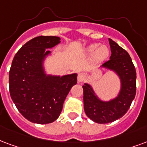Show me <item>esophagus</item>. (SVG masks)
I'll return each mask as SVG.
<instances>
[{
	"label": "esophagus",
	"mask_w": 147,
	"mask_h": 147,
	"mask_svg": "<svg viewBox=\"0 0 147 147\" xmlns=\"http://www.w3.org/2000/svg\"><path fill=\"white\" fill-rule=\"evenodd\" d=\"M77 79H78V82H82L86 80V74L85 73H79Z\"/></svg>",
	"instance_id": "obj_1"
}]
</instances>
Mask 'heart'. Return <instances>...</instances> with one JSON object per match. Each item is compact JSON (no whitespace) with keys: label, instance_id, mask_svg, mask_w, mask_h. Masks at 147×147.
Returning a JSON list of instances; mask_svg holds the SVG:
<instances>
[{"label":"heart","instance_id":"obj_1","mask_svg":"<svg viewBox=\"0 0 147 147\" xmlns=\"http://www.w3.org/2000/svg\"><path fill=\"white\" fill-rule=\"evenodd\" d=\"M109 49L107 46H100L99 43H93L86 49V53L93 54V59L96 62H101L109 55Z\"/></svg>","mask_w":147,"mask_h":147}]
</instances>
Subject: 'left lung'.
I'll return each mask as SVG.
<instances>
[{
    "label": "left lung",
    "instance_id": "8db88e82",
    "mask_svg": "<svg viewBox=\"0 0 147 147\" xmlns=\"http://www.w3.org/2000/svg\"><path fill=\"white\" fill-rule=\"evenodd\" d=\"M108 40L111 55L100 68L118 76L120 80L118 95L109 100H104L96 94L91 85L86 82L82 86L85 113L88 118L99 124L110 123L121 118L128 111L136 93V71L131 57L114 40Z\"/></svg>",
    "mask_w": 147,
    "mask_h": 147
}]
</instances>
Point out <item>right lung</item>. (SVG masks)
I'll list each match as a JSON object with an SVG mask.
<instances>
[{"mask_svg": "<svg viewBox=\"0 0 147 147\" xmlns=\"http://www.w3.org/2000/svg\"><path fill=\"white\" fill-rule=\"evenodd\" d=\"M61 43L58 36H37L22 47L14 57L9 71L11 97L18 111L32 123H51L62 111L66 96L77 83V73L48 74V49Z\"/></svg>", "mask_w": 147, "mask_h": 147, "instance_id": "1", "label": "right lung"}]
</instances>
